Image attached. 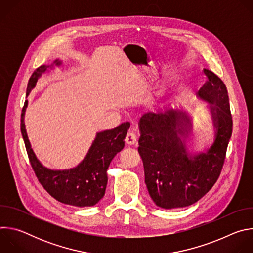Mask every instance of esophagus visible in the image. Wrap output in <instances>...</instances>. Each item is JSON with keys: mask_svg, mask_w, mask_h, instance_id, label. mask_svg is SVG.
<instances>
[{"mask_svg": "<svg viewBox=\"0 0 253 253\" xmlns=\"http://www.w3.org/2000/svg\"><path fill=\"white\" fill-rule=\"evenodd\" d=\"M136 141H137V137H136V135L133 132L127 133V135L125 137L126 144H128V145H134V144L136 143Z\"/></svg>", "mask_w": 253, "mask_h": 253, "instance_id": "esophagus-1", "label": "esophagus"}]
</instances>
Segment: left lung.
Here are the masks:
<instances>
[{
    "label": "left lung",
    "mask_w": 253,
    "mask_h": 253,
    "mask_svg": "<svg viewBox=\"0 0 253 253\" xmlns=\"http://www.w3.org/2000/svg\"><path fill=\"white\" fill-rule=\"evenodd\" d=\"M208 80L198 98L209 104L214 142L205 152L188 150L192 130L186 111L167 109L146 113L139 120V147L145 183L154 203L164 209L186 207L197 202L217 181L232 134L229 98L223 81L208 69Z\"/></svg>",
    "instance_id": "left-lung-1"
}]
</instances>
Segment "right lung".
<instances>
[{
  "label": "right lung",
  "instance_id": "1",
  "mask_svg": "<svg viewBox=\"0 0 253 253\" xmlns=\"http://www.w3.org/2000/svg\"><path fill=\"white\" fill-rule=\"evenodd\" d=\"M61 64L62 62L57 59L52 65H42L36 69L29 80L26 96H29L43 73ZM27 107L28 100L25 101L22 110L21 132L32 168L39 182L51 196L62 203L77 207L93 206L98 203L105 195L108 182L107 169L115 155L124 148V139L130 123L125 122L114 129L98 132L87 155L76 167L52 170L39 161L31 147L24 121Z\"/></svg>",
  "mask_w": 253,
  "mask_h": 253
}]
</instances>
